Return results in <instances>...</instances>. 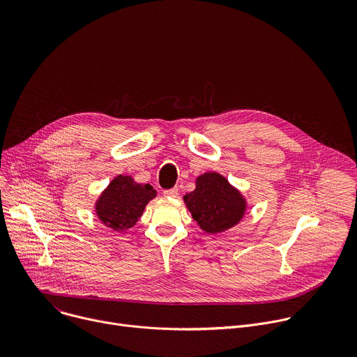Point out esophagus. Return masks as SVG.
I'll return each instance as SVG.
<instances>
[{
	"label": "esophagus",
	"instance_id": "34e87169",
	"mask_svg": "<svg viewBox=\"0 0 357 357\" xmlns=\"http://www.w3.org/2000/svg\"><path fill=\"white\" fill-rule=\"evenodd\" d=\"M163 194L166 195V197H177V194H178V188L177 187H173V188H169V190H165L163 191Z\"/></svg>",
	"mask_w": 357,
	"mask_h": 357
}]
</instances>
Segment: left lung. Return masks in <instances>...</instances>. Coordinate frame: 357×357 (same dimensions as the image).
I'll use <instances>...</instances> for the list:
<instances>
[{
	"instance_id": "obj_1",
	"label": "left lung",
	"mask_w": 357,
	"mask_h": 357,
	"mask_svg": "<svg viewBox=\"0 0 357 357\" xmlns=\"http://www.w3.org/2000/svg\"><path fill=\"white\" fill-rule=\"evenodd\" d=\"M184 203L197 224L208 234L232 228L247 210L243 194L215 172L197 177L195 190L184 195Z\"/></svg>"
}]
</instances>
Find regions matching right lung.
<instances>
[{
    "label": "right lung",
    "mask_w": 357,
    "mask_h": 357,
    "mask_svg": "<svg viewBox=\"0 0 357 357\" xmlns=\"http://www.w3.org/2000/svg\"><path fill=\"white\" fill-rule=\"evenodd\" d=\"M155 195L150 184H139L130 176L119 174L98 199L96 215L106 227L119 232L126 231L137 222Z\"/></svg>",
    "instance_id": "1"
}]
</instances>
